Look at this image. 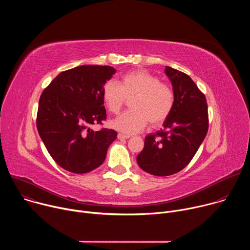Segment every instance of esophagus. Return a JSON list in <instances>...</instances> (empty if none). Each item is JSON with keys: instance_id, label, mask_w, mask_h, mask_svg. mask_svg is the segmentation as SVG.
<instances>
[{"instance_id": "esophagus-1", "label": "esophagus", "mask_w": 250, "mask_h": 250, "mask_svg": "<svg viewBox=\"0 0 250 250\" xmlns=\"http://www.w3.org/2000/svg\"><path fill=\"white\" fill-rule=\"evenodd\" d=\"M129 137H130L129 135H125V134H123V133H119V134H118V138L121 139V140H123V139H127V138H129Z\"/></svg>"}]
</instances>
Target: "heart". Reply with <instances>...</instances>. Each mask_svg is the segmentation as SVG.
<instances>
[{"instance_id":"1","label":"heart","mask_w":250,"mask_h":250,"mask_svg":"<svg viewBox=\"0 0 250 250\" xmlns=\"http://www.w3.org/2000/svg\"><path fill=\"white\" fill-rule=\"evenodd\" d=\"M102 98L108 111L117 115L126 101L130 111L111 122V126L125 134L137 133L149 123L150 126L161 125L170 116L174 105L172 89L145 70H135L123 76L120 85L105 82Z\"/></svg>"}]
</instances>
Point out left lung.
<instances>
[{
    "instance_id": "left-lung-1",
    "label": "left lung",
    "mask_w": 250,
    "mask_h": 250,
    "mask_svg": "<svg viewBox=\"0 0 250 250\" xmlns=\"http://www.w3.org/2000/svg\"><path fill=\"white\" fill-rule=\"evenodd\" d=\"M164 72L173 87V110L163 127L146 137L145 147L136 157L142 170L155 176H169L184 169L208 127L206 97L190 76L169 66Z\"/></svg>"
}]
</instances>
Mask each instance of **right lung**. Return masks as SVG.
Instances as JSON below:
<instances>
[{"mask_svg":"<svg viewBox=\"0 0 250 250\" xmlns=\"http://www.w3.org/2000/svg\"><path fill=\"white\" fill-rule=\"evenodd\" d=\"M116 73L111 66L81 65L61 72L42 92L37 118L41 138L63 169L88 173L104 161L117 131L90 126L105 120L104 84Z\"/></svg>","mask_w":250,"mask_h":250,"instance_id":"1","label":"right lung"}]
</instances>
